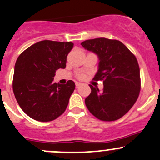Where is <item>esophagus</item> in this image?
<instances>
[{"mask_svg": "<svg viewBox=\"0 0 160 160\" xmlns=\"http://www.w3.org/2000/svg\"><path fill=\"white\" fill-rule=\"evenodd\" d=\"M81 85V83H79V82H76V88H78L79 86H80Z\"/></svg>", "mask_w": 160, "mask_h": 160, "instance_id": "1", "label": "esophagus"}]
</instances>
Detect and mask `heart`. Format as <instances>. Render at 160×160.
I'll use <instances>...</instances> for the list:
<instances>
[{
    "label": "heart",
    "mask_w": 160,
    "mask_h": 160,
    "mask_svg": "<svg viewBox=\"0 0 160 160\" xmlns=\"http://www.w3.org/2000/svg\"><path fill=\"white\" fill-rule=\"evenodd\" d=\"M84 77H85V75L83 73H80L77 75V78L80 79V80H83V79H84Z\"/></svg>",
    "instance_id": "obj_1"
}]
</instances>
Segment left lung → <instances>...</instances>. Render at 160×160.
I'll list each match as a JSON object with an SVG mask.
<instances>
[{
    "label": "left lung",
    "mask_w": 160,
    "mask_h": 160,
    "mask_svg": "<svg viewBox=\"0 0 160 160\" xmlns=\"http://www.w3.org/2000/svg\"><path fill=\"white\" fill-rule=\"evenodd\" d=\"M81 45L98 56V70L93 80H103L104 84L101 92L89 85L87 108L102 121L119 119L132 108L140 93V69L135 55L119 41L104 37L88 40Z\"/></svg>",
    "instance_id": "left-lung-1"
}]
</instances>
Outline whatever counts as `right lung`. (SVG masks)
Returning a JSON list of instances; mask_svg holds the SVG:
<instances>
[{
	"mask_svg": "<svg viewBox=\"0 0 160 160\" xmlns=\"http://www.w3.org/2000/svg\"><path fill=\"white\" fill-rule=\"evenodd\" d=\"M72 42L42 41L20 54L14 71L12 88L26 115L41 122L52 121L66 111L75 83L54 82L56 70L65 69Z\"/></svg>",
	"mask_w": 160,
	"mask_h": 160,
	"instance_id": "right-lung-1",
	"label": "right lung"
}]
</instances>
